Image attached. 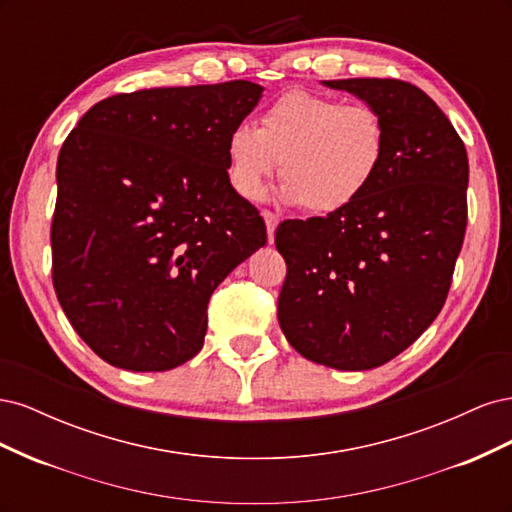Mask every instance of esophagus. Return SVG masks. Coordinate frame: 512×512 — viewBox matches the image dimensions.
Segmentation results:
<instances>
[{"instance_id": "34e87169", "label": "esophagus", "mask_w": 512, "mask_h": 512, "mask_svg": "<svg viewBox=\"0 0 512 512\" xmlns=\"http://www.w3.org/2000/svg\"><path fill=\"white\" fill-rule=\"evenodd\" d=\"M262 218H265V224H267V239H269V243H273L275 241V228H277V215L275 213H271V211H262Z\"/></svg>"}]
</instances>
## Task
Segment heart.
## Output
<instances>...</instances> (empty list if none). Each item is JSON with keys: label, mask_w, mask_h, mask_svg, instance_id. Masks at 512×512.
Returning a JSON list of instances; mask_svg holds the SVG:
<instances>
[{"label": "heart", "mask_w": 512, "mask_h": 512, "mask_svg": "<svg viewBox=\"0 0 512 512\" xmlns=\"http://www.w3.org/2000/svg\"><path fill=\"white\" fill-rule=\"evenodd\" d=\"M386 149L389 132L374 106L290 91L262 113L258 128L241 123L230 132L228 179L239 196L256 200L282 162L284 203L327 215L371 188Z\"/></svg>", "instance_id": "1"}]
</instances>
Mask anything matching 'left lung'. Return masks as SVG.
<instances>
[{
    "instance_id": "left-lung-1",
    "label": "left lung",
    "mask_w": 512,
    "mask_h": 512,
    "mask_svg": "<svg viewBox=\"0 0 512 512\" xmlns=\"http://www.w3.org/2000/svg\"><path fill=\"white\" fill-rule=\"evenodd\" d=\"M322 85L374 106L389 149L354 205L277 226V318L305 359L363 371L395 359L440 314L468 224V153L440 106L406 81Z\"/></svg>"
}]
</instances>
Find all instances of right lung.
I'll use <instances>...</instances> for the list:
<instances>
[{
	"label": "right lung",
	"instance_id": "1",
	"mask_svg": "<svg viewBox=\"0 0 512 512\" xmlns=\"http://www.w3.org/2000/svg\"><path fill=\"white\" fill-rule=\"evenodd\" d=\"M262 87H156L94 104L57 158L53 286L83 342L128 371L203 348L207 303L267 243L228 179L230 132Z\"/></svg>",
	"mask_w": 512,
	"mask_h": 512
}]
</instances>
